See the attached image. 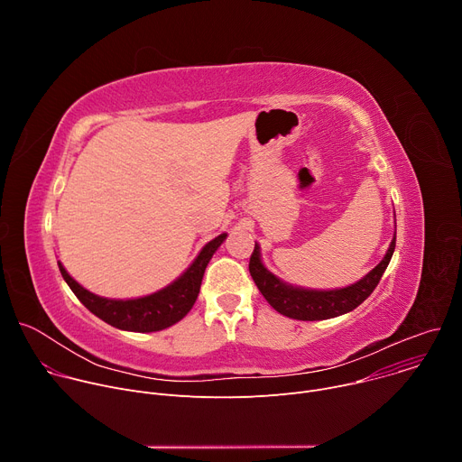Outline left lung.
<instances>
[{
    "mask_svg": "<svg viewBox=\"0 0 462 462\" xmlns=\"http://www.w3.org/2000/svg\"><path fill=\"white\" fill-rule=\"evenodd\" d=\"M394 241L397 236H393V241L383 255V259L378 265L365 274L360 282L344 287V289H333V291H316V289H303L294 287L285 282H282L278 276H274L261 261V252L255 243L254 252L250 255L248 271L257 285L259 292L265 296V300L283 316L303 319V321H314V319H328L337 318L340 314L351 312L356 309L364 300L371 296V292L376 289L382 274L385 273L391 255L394 252Z\"/></svg>",
    "mask_w": 462,
    "mask_h": 462,
    "instance_id": "left-lung-1",
    "label": "left lung"
}]
</instances>
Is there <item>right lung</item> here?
Wrapping results in <instances>:
<instances>
[{"label": "right lung", "mask_w": 462, "mask_h": 462, "mask_svg": "<svg viewBox=\"0 0 462 462\" xmlns=\"http://www.w3.org/2000/svg\"><path fill=\"white\" fill-rule=\"evenodd\" d=\"M225 239H226V234H221L210 243H207L199 252V255L193 259L191 265L168 287L153 294L134 298V300H109V298L97 296L88 289H84L79 282H75L68 274V271L63 269L60 261H58V267L65 283L69 285L75 296L95 316H98L100 319H104L106 323L116 328H122V331L155 333L177 323L189 312L197 296H199L207 265Z\"/></svg>", "instance_id": "1"}]
</instances>
